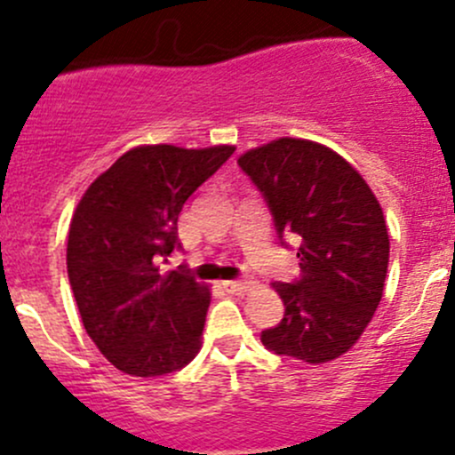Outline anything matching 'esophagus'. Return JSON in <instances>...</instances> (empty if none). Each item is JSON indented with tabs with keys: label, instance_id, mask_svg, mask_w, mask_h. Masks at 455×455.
<instances>
[{
	"label": "esophagus",
	"instance_id": "34e87169",
	"mask_svg": "<svg viewBox=\"0 0 455 455\" xmlns=\"http://www.w3.org/2000/svg\"><path fill=\"white\" fill-rule=\"evenodd\" d=\"M253 280H227L224 282V289L231 291V293H246L249 289H253Z\"/></svg>",
	"mask_w": 455,
	"mask_h": 455
}]
</instances>
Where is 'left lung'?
<instances>
[{"instance_id": "1", "label": "left lung", "mask_w": 455, "mask_h": 455, "mask_svg": "<svg viewBox=\"0 0 455 455\" xmlns=\"http://www.w3.org/2000/svg\"><path fill=\"white\" fill-rule=\"evenodd\" d=\"M273 215L277 237H299L293 282H273L284 317L262 331L277 355L322 364L351 349L371 322L389 264L385 215L363 175L317 142L280 138L237 160Z\"/></svg>"}]
</instances>
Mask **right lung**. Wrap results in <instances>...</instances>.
<instances>
[{"label":"right lung","instance_id":"add662e5","mask_svg":"<svg viewBox=\"0 0 455 455\" xmlns=\"http://www.w3.org/2000/svg\"><path fill=\"white\" fill-rule=\"evenodd\" d=\"M235 147L153 144L126 151L79 200L66 267L84 329L113 367L156 378L200 351L209 286L188 271L160 273L178 240L184 202Z\"/></svg>","mask_w":455,"mask_h":455}]
</instances>
